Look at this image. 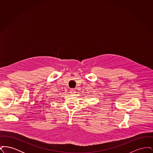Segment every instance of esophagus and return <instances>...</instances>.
Listing matches in <instances>:
<instances>
[{
  "mask_svg": "<svg viewBox=\"0 0 153 153\" xmlns=\"http://www.w3.org/2000/svg\"><path fill=\"white\" fill-rule=\"evenodd\" d=\"M75 92H76V91H75V89H71V91H70V93H71V94H74Z\"/></svg>",
  "mask_w": 153,
  "mask_h": 153,
  "instance_id": "esophagus-1",
  "label": "esophagus"
}]
</instances>
